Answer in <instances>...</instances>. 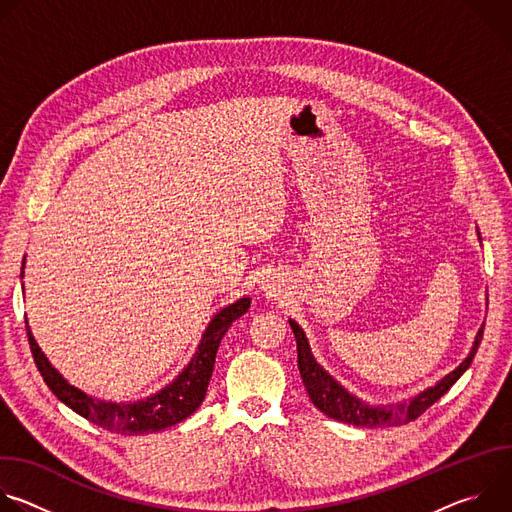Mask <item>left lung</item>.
<instances>
[{"mask_svg": "<svg viewBox=\"0 0 512 512\" xmlns=\"http://www.w3.org/2000/svg\"><path fill=\"white\" fill-rule=\"evenodd\" d=\"M480 235V233H478ZM289 326L294 330L296 342H298V369L302 375V383L312 399V403L330 419L356 425V427H389V425H403L413 419H417L427 407H431L442 395L450 391V387L466 373V369L472 364V358L480 346L482 340V328L478 330L474 344L468 352V356L458 364V367L448 373L444 379L437 381L433 387L423 389L415 397L387 403V405H371L367 401L358 399L352 395L344 385H340L322 364L314 358L310 342L306 338V332L302 326L289 318Z\"/></svg>", "mask_w": 512, "mask_h": 512, "instance_id": "8db88e82", "label": "left lung"}]
</instances>
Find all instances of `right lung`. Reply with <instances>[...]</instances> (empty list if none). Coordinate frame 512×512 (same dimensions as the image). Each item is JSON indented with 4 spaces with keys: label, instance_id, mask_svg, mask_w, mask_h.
Here are the masks:
<instances>
[{
    "label": "right lung",
    "instance_id": "obj_1",
    "mask_svg": "<svg viewBox=\"0 0 512 512\" xmlns=\"http://www.w3.org/2000/svg\"><path fill=\"white\" fill-rule=\"evenodd\" d=\"M24 263H26V257H24ZM20 277H24V265H22ZM249 308H251V298L245 296L235 304H229L221 312H216L214 318L208 322L194 356L182 369V373L158 393L145 399H137L133 403L103 401L93 395H87L75 385H70L52 367L50 360L38 346L28 326V320H26V330H28L34 362L44 383L64 405H68L72 411L107 431H115L121 435H141V433H154V431L172 427L184 421L186 417H190L200 407L208 389V381L212 377L218 344H221L231 324L237 318H241Z\"/></svg>",
    "mask_w": 512,
    "mask_h": 512
}]
</instances>
